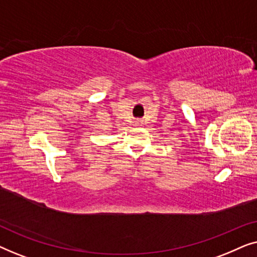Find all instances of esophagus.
<instances>
[{"instance_id": "1", "label": "esophagus", "mask_w": 257, "mask_h": 257, "mask_svg": "<svg viewBox=\"0 0 257 257\" xmlns=\"http://www.w3.org/2000/svg\"><path fill=\"white\" fill-rule=\"evenodd\" d=\"M136 124H137V125H138V126H140V125H143V121H139V120H138V121H137V122H136Z\"/></svg>"}]
</instances>
